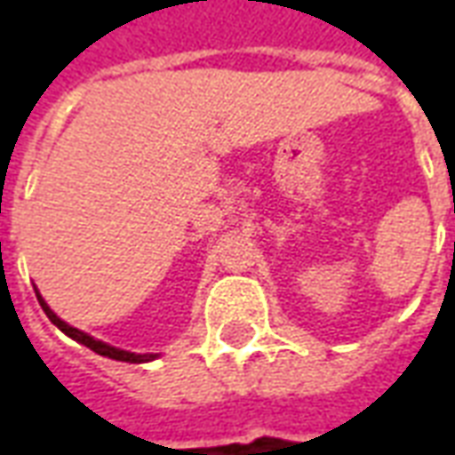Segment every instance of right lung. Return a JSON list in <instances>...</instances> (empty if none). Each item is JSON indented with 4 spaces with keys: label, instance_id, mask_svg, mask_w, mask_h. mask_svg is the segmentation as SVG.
Listing matches in <instances>:
<instances>
[{
    "label": "right lung",
    "instance_id": "obj_1",
    "mask_svg": "<svg viewBox=\"0 0 455 455\" xmlns=\"http://www.w3.org/2000/svg\"><path fill=\"white\" fill-rule=\"evenodd\" d=\"M36 297H38V302H41V307H44L45 316L53 322L60 331H63L65 336H70V339H75L77 343H83V346H87L90 351L100 353V355H107V358H114V361H124V363H148L153 361V358H158L156 353H131V351H121V348H114V346H109V343L100 341V339H92L90 334H84V331H80V329H75V326L65 324L60 316L55 315L51 307L45 305V299L38 292H36Z\"/></svg>",
    "mask_w": 455,
    "mask_h": 455
}]
</instances>
